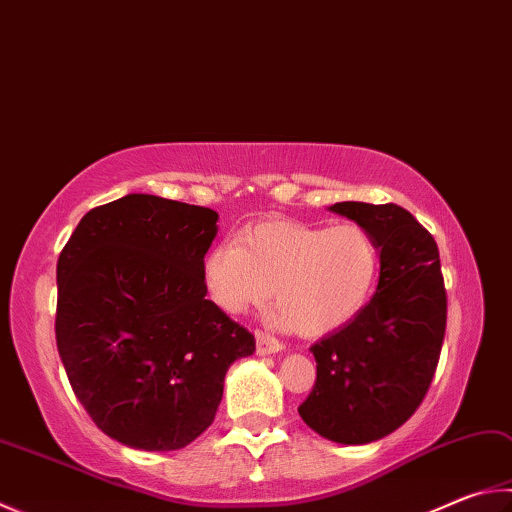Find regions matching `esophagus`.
<instances>
[{
  "mask_svg": "<svg viewBox=\"0 0 512 512\" xmlns=\"http://www.w3.org/2000/svg\"><path fill=\"white\" fill-rule=\"evenodd\" d=\"M255 338H257V353H259V356H268V353H277V351L284 349L280 340L268 336V333H264V331H257Z\"/></svg>",
  "mask_w": 512,
  "mask_h": 512,
  "instance_id": "esophagus-1",
  "label": "esophagus"
}]
</instances>
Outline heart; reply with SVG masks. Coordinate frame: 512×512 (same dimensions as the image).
<instances>
[{
    "mask_svg": "<svg viewBox=\"0 0 512 512\" xmlns=\"http://www.w3.org/2000/svg\"><path fill=\"white\" fill-rule=\"evenodd\" d=\"M380 246L360 224L313 226L268 219L244 228L203 257L210 302L241 315L271 300V320L304 338H322L356 320L376 293Z\"/></svg>",
    "mask_w": 512,
    "mask_h": 512,
    "instance_id": "heart-1",
    "label": "heart"
}]
</instances>
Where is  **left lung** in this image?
I'll list each match as a JSON object with an SVG mask.
<instances>
[{"label": "left lung", "instance_id": "8db88e82", "mask_svg": "<svg viewBox=\"0 0 512 512\" xmlns=\"http://www.w3.org/2000/svg\"><path fill=\"white\" fill-rule=\"evenodd\" d=\"M329 210L376 237L380 277L365 311L311 347L318 378L297 412L324 439L362 445L421 405L439 365L448 295L436 241L405 208L342 201Z\"/></svg>", "mask_w": 512, "mask_h": 512}]
</instances>
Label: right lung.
Returning <instances> with one entry per match:
<instances>
[{
    "label": "right lung",
    "mask_w": 512,
    "mask_h": 512,
    "mask_svg": "<svg viewBox=\"0 0 512 512\" xmlns=\"http://www.w3.org/2000/svg\"><path fill=\"white\" fill-rule=\"evenodd\" d=\"M210 208L127 194L89 210L58 259L55 340L98 430L136 450H179L206 432L255 336L206 300Z\"/></svg>",
    "instance_id": "obj_1"
}]
</instances>
